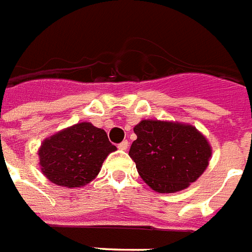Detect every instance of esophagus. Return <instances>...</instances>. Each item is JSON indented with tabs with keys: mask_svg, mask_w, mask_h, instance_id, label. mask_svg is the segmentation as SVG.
Wrapping results in <instances>:
<instances>
[{
	"mask_svg": "<svg viewBox=\"0 0 252 252\" xmlns=\"http://www.w3.org/2000/svg\"><path fill=\"white\" fill-rule=\"evenodd\" d=\"M118 148H119L121 151H127V148H129V142H127V141H122V142L118 145Z\"/></svg>",
	"mask_w": 252,
	"mask_h": 252,
	"instance_id": "34e87169",
	"label": "esophagus"
}]
</instances>
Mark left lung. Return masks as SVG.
<instances>
[{
	"instance_id": "left-lung-1",
	"label": "left lung",
	"mask_w": 252,
	"mask_h": 252,
	"mask_svg": "<svg viewBox=\"0 0 252 252\" xmlns=\"http://www.w3.org/2000/svg\"><path fill=\"white\" fill-rule=\"evenodd\" d=\"M130 146L138 174L152 190H185L208 168L212 146L199 130L182 122L144 119L134 126Z\"/></svg>"
}]
</instances>
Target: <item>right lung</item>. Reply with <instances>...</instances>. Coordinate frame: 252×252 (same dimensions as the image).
Returning a JSON list of instances; mask_svg holds the SVG:
<instances>
[{
  "instance_id": "right-lung-1",
  "label": "right lung",
  "mask_w": 252,
  "mask_h": 252,
  "mask_svg": "<svg viewBox=\"0 0 252 252\" xmlns=\"http://www.w3.org/2000/svg\"><path fill=\"white\" fill-rule=\"evenodd\" d=\"M117 146L103 129L91 122L76 123L44 138L37 151L39 167L57 186L84 187L100 172L103 161Z\"/></svg>"
}]
</instances>
